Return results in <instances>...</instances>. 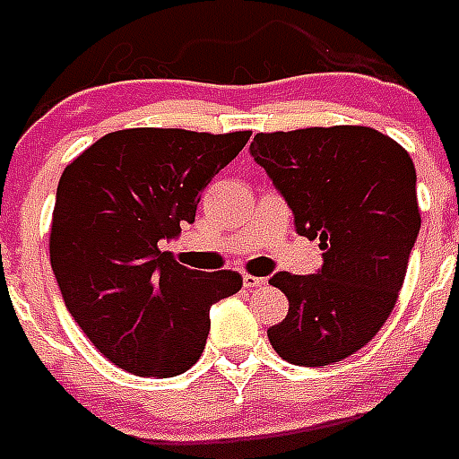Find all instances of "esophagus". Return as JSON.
I'll return each mask as SVG.
<instances>
[{
    "mask_svg": "<svg viewBox=\"0 0 459 459\" xmlns=\"http://www.w3.org/2000/svg\"><path fill=\"white\" fill-rule=\"evenodd\" d=\"M267 280L265 277H253V274H244V287L247 289H258V287H265Z\"/></svg>",
    "mask_w": 459,
    "mask_h": 459,
    "instance_id": "1",
    "label": "esophagus"
}]
</instances>
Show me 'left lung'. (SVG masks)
<instances>
[{"mask_svg":"<svg viewBox=\"0 0 459 459\" xmlns=\"http://www.w3.org/2000/svg\"><path fill=\"white\" fill-rule=\"evenodd\" d=\"M251 156L291 208L296 232L322 248L317 274L270 280L289 313L267 339L300 368L343 360L377 336L405 280L421 225L415 163L360 126L260 132Z\"/></svg>","mask_w":459,"mask_h":459,"instance_id":"left-lung-1","label":"left lung"}]
</instances>
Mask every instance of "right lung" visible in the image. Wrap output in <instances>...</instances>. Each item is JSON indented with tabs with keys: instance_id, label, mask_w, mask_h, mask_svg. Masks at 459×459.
I'll list each match as a JSON object with an SVG mask.
<instances>
[{
	"instance_id": "1",
	"label": "right lung",
	"mask_w": 459,
	"mask_h": 459,
	"mask_svg": "<svg viewBox=\"0 0 459 459\" xmlns=\"http://www.w3.org/2000/svg\"><path fill=\"white\" fill-rule=\"evenodd\" d=\"M251 132L134 127L106 134L65 168L49 255L68 313L120 369L178 377L199 360L211 306L241 274L179 265L160 244L192 225L201 192Z\"/></svg>"
}]
</instances>
